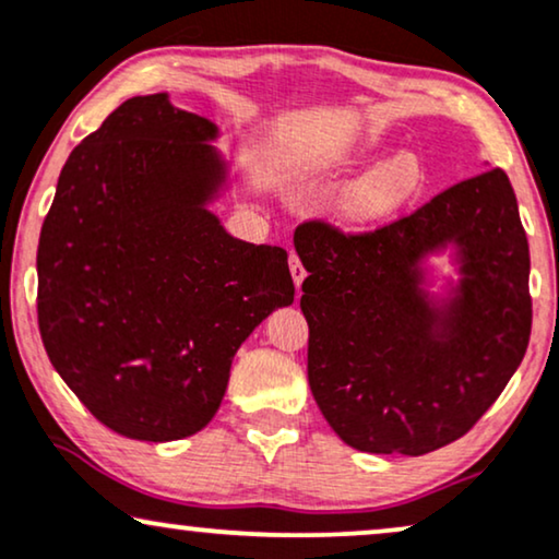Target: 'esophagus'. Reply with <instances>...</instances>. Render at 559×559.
Wrapping results in <instances>:
<instances>
[{"mask_svg": "<svg viewBox=\"0 0 559 559\" xmlns=\"http://www.w3.org/2000/svg\"><path fill=\"white\" fill-rule=\"evenodd\" d=\"M288 267H292V275H294L296 288H301L304 278H307V271H304L301 260H299V255H296V252H292V255H288Z\"/></svg>", "mask_w": 559, "mask_h": 559, "instance_id": "1", "label": "esophagus"}]
</instances>
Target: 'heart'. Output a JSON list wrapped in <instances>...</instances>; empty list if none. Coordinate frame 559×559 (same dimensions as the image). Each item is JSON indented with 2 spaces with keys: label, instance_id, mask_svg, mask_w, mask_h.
Listing matches in <instances>:
<instances>
[{
  "label": "heart",
  "instance_id": "b5f03b06",
  "mask_svg": "<svg viewBox=\"0 0 559 559\" xmlns=\"http://www.w3.org/2000/svg\"><path fill=\"white\" fill-rule=\"evenodd\" d=\"M424 189V166L419 155L401 151L376 163L366 174L349 183L340 199V217L349 227L381 225L404 210Z\"/></svg>",
  "mask_w": 559,
  "mask_h": 559
}]
</instances>
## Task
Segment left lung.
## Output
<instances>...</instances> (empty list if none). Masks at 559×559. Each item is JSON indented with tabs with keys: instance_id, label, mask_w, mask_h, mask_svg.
I'll list each match as a JSON object with an SVG mask.
<instances>
[{
	"instance_id": "1",
	"label": "left lung",
	"mask_w": 559,
	"mask_h": 559,
	"mask_svg": "<svg viewBox=\"0 0 559 559\" xmlns=\"http://www.w3.org/2000/svg\"><path fill=\"white\" fill-rule=\"evenodd\" d=\"M448 243L461 281L435 302L420 288V260ZM294 248L309 271V385L349 448L412 457L440 450L493 406L524 360L530 242L501 168L373 233L304 222Z\"/></svg>"
}]
</instances>
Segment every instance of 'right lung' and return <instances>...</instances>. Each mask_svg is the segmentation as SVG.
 I'll return each mask as SVG.
<instances>
[{
    "label": "right lung",
    "instance_id": "add662e5",
    "mask_svg": "<svg viewBox=\"0 0 559 559\" xmlns=\"http://www.w3.org/2000/svg\"><path fill=\"white\" fill-rule=\"evenodd\" d=\"M217 124L132 96L81 140L37 245V324L81 404L117 435L170 442L212 421L237 347L294 301L284 248L206 210L227 178Z\"/></svg>",
    "mask_w": 559,
    "mask_h": 559
}]
</instances>
